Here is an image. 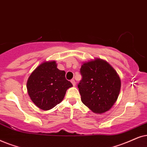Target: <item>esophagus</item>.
Masks as SVG:
<instances>
[{"label":"esophagus","instance_id":"esophagus-1","mask_svg":"<svg viewBox=\"0 0 147 147\" xmlns=\"http://www.w3.org/2000/svg\"><path fill=\"white\" fill-rule=\"evenodd\" d=\"M70 82H71V83H72V85H73V86H74V87H75V84H76V83H75V80H74V79H72V80H71V81H70Z\"/></svg>","mask_w":147,"mask_h":147}]
</instances>
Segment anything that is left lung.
Instances as JSON below:
<instances>
[{"instance_id":"8db88e82","label":"left lung","mask_w":147,"mask_h":147,"mask_svg":"<svg viewBox=\"0 0 147 147\" xmlns=\"http://www.w3.org/2000/svg\"><path fill=\"white\" fill-rule=\"evenodd\" d=\"M82 80L78 88L81 101L98 114L109 110L116 103L121 88L120 78L108 62L101 58L83 62Z\"/></svg>"}]
</instances>
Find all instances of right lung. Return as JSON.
<instances>
[{
	"instance_id": "add662e5",
	"label": "right lung",
	"mask_w": 147,
	"mask_h": 147,
	"mask_svg": "<svg viewBox=\"0 0 147 147\" xmlns=\"http://www.w3.org/2000/svg\"><path fill=\"white\" fill-rule=\"evenodd\" d=\"M64 70L57 68L56 61L40 64L28 78L27 89L31 101L43 110H49L63 100L72 83L65 78Z\"/></svg>"
}]
</instances>
